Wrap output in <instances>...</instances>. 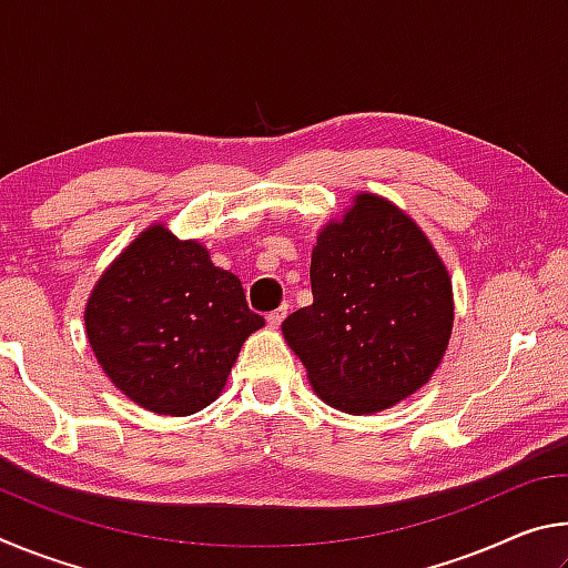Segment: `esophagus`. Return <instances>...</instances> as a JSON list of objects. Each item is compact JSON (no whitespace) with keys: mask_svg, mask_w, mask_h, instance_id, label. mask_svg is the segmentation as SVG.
<instances>
[{"mask_svg":"<svg viewBox=\"0 0 568 568\" xmlns=\"http://www.w3.org/2000/svg\"><path fill=\"white\" fill-rule=\"evenodd\" d=\"M285 315H287V305H281V307H277V311L267 313V315H265V321H267V325H271V328H277V325L283 323Z\"/></svg>","mask_w":568,"mask_h":568,"instance_id":"obj_1","label":"esophagus"}]
</instances>
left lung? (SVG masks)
<instances>
[{"instance_id":"1","label":"left lung","mask_w":568,"mask_h":568,"mask_svg":"<svg viewBox=\"0 0 568 568\" xmlns=\"http://www.w3.org/2000/svg\"><path fill=\"white\" fill-rule=\"evenodd\" d=\"M311 285L313 305L287 315L283 335L328 406L378 413L434 376L454 295L436 250L396 205L363 192L343 223L323 227Z\"/></svg>"}]
</instances>
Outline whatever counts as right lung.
Masks as SVG:
<instances>
[{
  "label": "right lung",
  "mask_w": 568,
  "mask_h": 568,
  "mask_svg": "<svg viewBox=\"0 0 568 568\" xmlns=\"http://www.w3.org/2000/svg\"><path fill=\"white\" fill-rule=\"evenodd\" d=\"M84 325L124 396L162 416H190L220 396L240 345L265 318L203 245L155 225L94 285Z\"/></svg>",
  "instance_id": "add662e5"
}]
</instances>
